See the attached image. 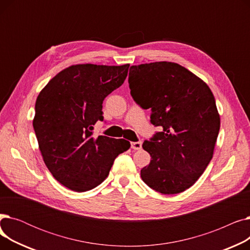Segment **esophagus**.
<instances>
[{
	"label": "esophagus",
	"mask_w": 250,
	"mask_h": 250,
	"mask_svg": "<svg viewBox=\"0 0 250 250\" xmlns=\"http://www.w3.org/2000/svg\"><path fill=\"white\" fill-rule=\"evenodd\" d=\"M130 147L134 150H140L142 148V142L138 141V142H132L130 143Z\"/></svg>",
	"instance_id": "esophagus-1"
}]
</instances>
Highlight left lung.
<instances>
[{
  "instance_id": "1",
  "label": "left lung",
  "mask_w": 250,
  "mask_h": 250,
  "mask_svg": "<svg viewBox=\"0 0 250 250\" xmlns=\"http://www.w3.org/2000/svg\"><path fill=\"white\" fill-rule=\"evenodd\" d=\"M128 84L134 100L151 108V124L162 129L143 143L151 155L141 170L143 181L163 194L185 191L213 158L220 116L211 89L170 62L132 65Z\"/></svg>"
}]
</instances>
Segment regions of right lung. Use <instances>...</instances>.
I'll list each match as a JSON object with an SVG mask.
<instances>
[{
  "label": "right lung",
  "mask_w": 250,
  "mask_h": 250,
  "mask_svg": "<svg viewBox=\"0 0 250 250\" xmlns=\"http://www.w3.org/2000/svg\"><path fill=\"white\" fill-rule=\"evenodd\" d=\"M129 64H76L60 72L39 93L33 128L43 161L54 177L75 191L96 188L118 154L130 144L94 136L103 121L104 98L121 87Z\"/></svg>",
  "instance_id": "right-lung-1"
}]
</instances>
